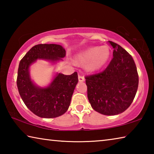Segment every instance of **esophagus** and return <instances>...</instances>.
Segmentation results:
<instances>
[{
    "label": "esophagus",
    "instance_id": "34e87169",
    "mask_svg": "<svg viewBox=\"0 0 154 154\" xmlns=\"http://www.w3.org/2000/svg\"><path fill=\"white\" fill-rule=\"evenodd\" d=\"M78 79H79V82H83L85 81L84 77L82 76V75H79V77H78Z\"/></svg>",
    "mask_w": 154,
    "mask_h": 154
}]
</instances>
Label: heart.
<instances>
[{
    "instance_id": "b5f03b06",
    "label": "heart",
    "mask_w": 154,
    "mask_h": 154,
    "mask_svg": "<svg viewBox=\"0 0 154 154\" xmlns=\"http://www.w3.org/2000/svg\"><path fill=\"white\" fill-rule=\"evenodd\" d=\"M110 49L107 45L93 47L80 52L75 56L77 63L84 64L90 72H96L100 70L108 62L110 57Z\"/></svg>"
}]
</instances>
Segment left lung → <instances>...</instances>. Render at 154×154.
Returning a JSON list of instances; mask_svg holds the SVG:
<instances>
[{
    "mask_svg": "<svg viewBox=\"0 0 154 154\" xmlns=\"http://www.w3.org/2000/svg\"><path fill=\"white\" fill-rule=\"evenodd\" d=\"M113 58L105 71L85 77L88 98L94 110L106 116L123 113L129 107L139 85L136 64L132 57L116 43Z\"/></svg>",
    "mask_w": 154,
    "mask_h": 154,
    "instance_id": "left-lung-1",
    "label": "left lung"
}]
</instances>
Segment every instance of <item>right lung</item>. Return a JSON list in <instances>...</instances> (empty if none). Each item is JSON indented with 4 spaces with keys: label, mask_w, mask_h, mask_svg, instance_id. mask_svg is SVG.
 I'll return each mask as SVG.
<instances>
[{
    "label": "right lung",
    "mask_w": 154,
    "mask_h": 154,
    "mask_svg": "<svg viewBox=\"0 0 154 154\" xmlns=\"http://www.w3.org/2000/svg\"><path fill=\"white\" fill-rule=\"evenodd\" d=\"M66 56L63 47L56 44H38L32 47L19 64L17 85L26 106L34 114L43 118H54L63 115L69 109L78 83L77 72L65 75L57 72L46 87L36 85L31 79L30 66L43 60L55 64Z\"/></svg>",
    "instance_id": "1"
}]
</instances>
